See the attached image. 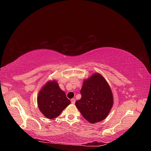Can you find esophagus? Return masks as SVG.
Segmentation results:
<instances>
[{
    "label": "esophagus",
    "instance_id": "1",
    "mask_svg": "<svg viewBox=\"0 0 151 151\" xmlns=\"http://www.w3.org/2000/svg\"><path fill=\"white\" fill-rule=\"evenodd\" d=\"M75 101H76V100H75V98H73V99H71V100H70V102H71L72 104H75Z\"/></svg>",
    "mask_w": 151,
    "mask_h": 151
}]
</instances>
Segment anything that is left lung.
I'll return each instance as SVG.
<instances>
[{"label": "left lung", "mask_w": 151, "mask_h": 151, "mask_svg": "<svg viewBox=\"0 0 151 151\" xmlns=\"http://www.w3.org/2000/svg\"><path fill=\"white\" fill-rule=\"evenodd\" d=\"M81 93L75 104L82 116L91 123L104 120L113 106V95L106 80L95 74L84 81Z\"/></svg>", "instance_id": "1"}]
</instances>
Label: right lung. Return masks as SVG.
Masks as SVG:
<instances>
[{"label": "right lung", "instance_id": "1", "mask_svg": "<svg viewBox=\"0 0 151 151\" xmlns=\"http://www.w3.org/2000/svg\"><path fill=\"white\" fill-rule=\"evenodd\" d=\"M70 103L65 92L59 87L56 81L49 82L41 89L37 97L40 111L48 119H54Z\"/></svg>", "mask_w": 151, "mask_h": 151}]
</instances>
